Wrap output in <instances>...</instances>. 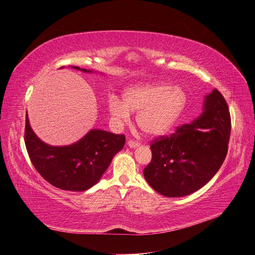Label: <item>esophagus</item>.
Instances as JSON below:
<instances>
[{"label":"esophagus","mask_w":255,"mask_h":255,"mask_svg":"<svg viewBox=\"0 0 255 255\" xmlns=\"http://www.w3.org/2000/svg\"><path fill=\"white\" fill-rule=\"evenodd\" d=\"M128 146H130V147H137V146H139V143L137 141L130 139V140H128Z\"/></svg>","instance_id":"34e87169"}]
</instances>
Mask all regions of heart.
<instances>
[{
  "label": "heart",
  "instance_id": "b5f03b06",
  "mask_svg": "<svg viewBox=\"0 0 255 255\" xmlns=\"http://www.w3.org/2000/svg\"><path fill=\"white\" fill-rule=\"evenodd\" d=\"M188 96L179 86L165 82L143 84L127 89L120 100H110V114L118 120L128 121L130 114H137L138 127L156 137L170 129L183 112Z\"/></svg>",
  "mask_w": 255,
  "mask_h": 255
}]
</instances>
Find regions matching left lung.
I'll return each instance as SVG.
<instances>
[{
	"mask_svg": "<svg viewBox=\"0 0 255 255\" xmlns=\"http://www.w3.org/2000/svg\"><path fill=\"white\" fill-rule=\"evenodd\" d=\"M231 134V116L223 94L213 89L205 96L203 113L170 136L151 141V161L143 175L148 184L166 197L191 195L219 170Z\"/></svg>",
	"mask_w": 255,
	"mask_h": 255,
	"instance_id": "8db88e82",
	"label": "left lung"
}]
</instances>
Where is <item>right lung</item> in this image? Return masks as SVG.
Wrapping results in <instances>:
<instances>
[{
	"label": "right lung",
	"mask_w": 255,
	"mask_h": 255,
	"mask_svg": "<svg viewBox=\"0 0 255 255\" xmlns=\"http://www.w3.org/2000/svg\"><path fill=\"white\" fill-rule=\"evenodd\" d=\"M24 142L32 165L45 180L60 190L84 192L104 175L114 156L123 148L125 135L92 129L71 145H49L32 131L26 113Z\"/></svg>",
	"instance_id": "obj_1"
}]
</instances>
